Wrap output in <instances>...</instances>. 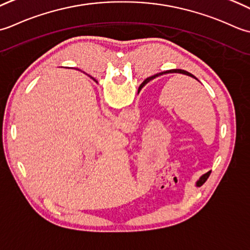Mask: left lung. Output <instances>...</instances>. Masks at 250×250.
Returning <instances> with one entry per match:
<instances>
[{
    "instance_id": "8db88e82",
    "label": "left lung",
    "mask_w": 250,
    "mask_h": 250,
    "mask_svg": "<svg viewBox=\"0 0 250 250\" xmlns=\"http://www.w3.org/2000/svg\"><path fill=\"white\" fill-rule=\"evenodd\" d=\"M168 73H180V74H185V75H188V76H191V78H193V79H195V80H197L194 75L193 74H191L190 72H188V71H186V70H181V69H171V70H167V71H164V72H161V73H157V74H154V75H152V76H150V78H147V79H146L145 81H144V83H142L140 86H139V89H138V93H139V90L144 87V86L146 85V84H147L150 82V81H152V80H154L155 78H157V76H160V75H163V74H168ZM210 172L211 171H208V172H206V174H204L200 179H198L197 181H196V186L197 187H201L204 182H205L206 180H207V178L209 177V175H210Z\"/></svg>"
}]
</instances>
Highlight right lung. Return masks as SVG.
Segmentation results:
<instances>
[{
    "instance_id": "obj_1",
    "label": "right lung",
    "mask_w": 250,
    "mask_h": 250,
    "mask_svg": "<svg viewBox=\"0 0 250 250\" xmlns=\"http://www.w3.org/2000/svg\"><path fill=\"white\" fill-rule=\"evenodd\" d=\"M90 78H91V76H90ZM91 79H93V78H91ZM93 80H94V81H96V80H95V79H93Z\"/></svg>"
}]
</instances>
